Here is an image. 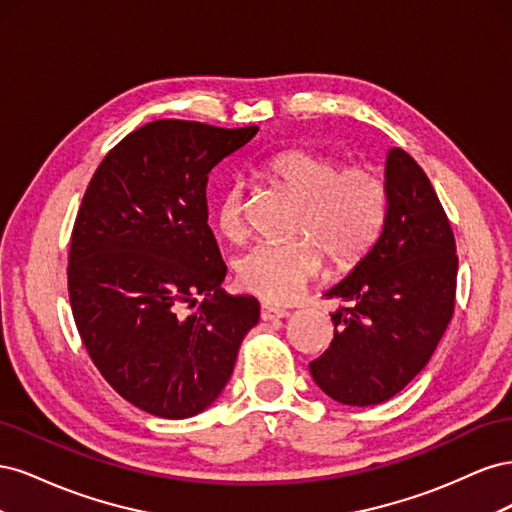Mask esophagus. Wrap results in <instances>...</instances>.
Wrapping results in <instances>:
<instances>
[{"label":"esophagus","mask_w":512,"mask_h":512,"mask_svg":"<svg viewBox=\"0 0 512 512\" xmlns=\"http://www.w3.org/2000/svg\"><path fill=\"white\" fill-rule=\"evenodd\" d=\"M290 312L288 309H277V307H271V305H262L260 307V318L262 320H280V318H288Z\"/></svg>","instance_id":"1"}]
</instances>
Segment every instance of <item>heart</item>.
I'll use <instances>...</instances> for the list:
<instances>
[{
	"label": "heart",
	"mask_w": 512,
	"mask_h": 512,
	"mask_svg": "<svg viewBox=\"0 0 512 512\" xmlns=\"http://www.w3.org/2000/svg\"><path fill=\"white\" fill-rule=\"evenodd\" d=\"M275 188L299 200L288 243H258L237 262L239 286L267 303H290L322 269V256L337 269L359 262L374 243L389 213V190L376 166H342L329 153L286 149L262 164ZM222 237L245 235V188L232 181L215 205Z\"/></svg>",
	"instance_id": "b5f03b06"
}]
</instances>
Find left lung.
<instances>
[{"instance_id": "8db88e82", "label": "left lung", "mask_w": 512, "mask_h": 512, "mask_svg": "<svg viewBox=\"0 0 512 512\" xmlns=\"http://www.w3.org/2000/svg\"><path fill=\"white\" fill-rule=\"evenodd\" d=\"M389 213L382 235L337 299L329 350L309 363L320 389L346 406H376L421 371L455 312L457 245L425 170L404 149L386 158Z\"/></svg>"}]
</instances>
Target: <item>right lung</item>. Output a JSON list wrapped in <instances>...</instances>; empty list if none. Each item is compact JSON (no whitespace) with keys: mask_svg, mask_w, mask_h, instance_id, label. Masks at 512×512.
I'll return each instance as SVG.
<instances>
[{"mask_svg":"<svg viewBox=\"0 0 512 512\" xmlns=\"http://www.w3.org/2000/svg\"><path fill=\"white\" fill-rule=\"evenodd\" d=\"M256 132L145 123L106 153L76 213L68 254L76 329L104 380L153 416L188 418L211 406L260 318L254 297L220 288L226 265L207 224L211 168Z\"/></svg>","mask_w":512,"mask_h":512,"instance_id":"right-lung-1","label":"right lung"}]
</instances>
